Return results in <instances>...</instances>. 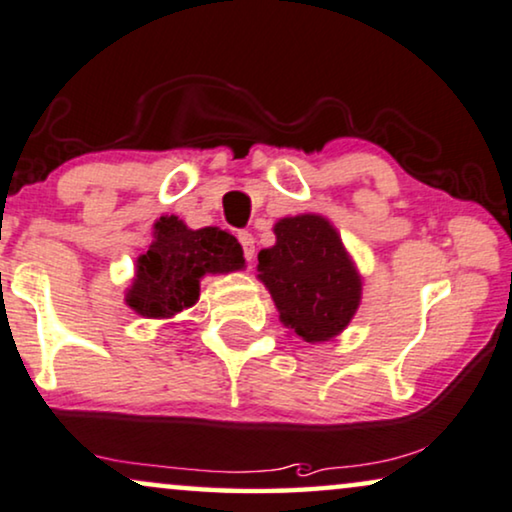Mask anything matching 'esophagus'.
Returning <instances> with one entry per match:
<instances>
[{
	"mask_svg": "<svg viewBox=\"0 0 512 512\" xmlns=\"http://www.w3.org/2000/svg\"><path fill=\"white\" fill-rule=\"evenodd\" d=\"M237 240H240L242 249H244V258H247V261H254V256H256L254 235H251V232H240V235H237Z\"/></svg>",
	"mask_w": 512,
	"mask_h": 512,
	"instance_id": "esophagus-1",
	"label": "esophagus"
}]
</instances>
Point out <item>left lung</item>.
<instances>
[{
	"label": "left lung",
	"mask_w": 512,
	"mask_h": 512,
	"mask_svg": "<svg viewBox=\"0 0 512 512\" xmlns=\"http://www.w3.org/2000/svg\"><path fill=\"white\" fill-rule=\"evenodd\" d=\"M275 244L258 251V280L284 327L305 343L343 334L362 303V275L338 230L320 214L280 218Z\"/></svg>",
	"instance_id": "left-lung-1"
}]
</instances>
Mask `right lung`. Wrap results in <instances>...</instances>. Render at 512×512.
Returning <instances> with one entry per match:
<instances>
[{"instance_id":"obj_1","label":"right lung","mask_w":512,"mask_h":512,"mask_svg":"<svg viewBox=\"0 0 512 512\" xmlns=\"http://www.w3.org/2000/svg\"><path fill=\"white\" fill-rule=\"evenodd\" d=\"M242 268L244 251L228 230H192L174 214L159 216L152 242L136 258V275L124 301L148 320H171L197 303L204 277Z\"/></svg>"}]
</instances>
